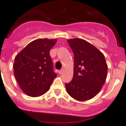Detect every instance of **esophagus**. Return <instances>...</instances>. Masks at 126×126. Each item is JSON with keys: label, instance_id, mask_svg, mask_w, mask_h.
Masks as SVG:
<instances>
[{"label": "esophagus", "instance_id": "1", "mask_svg": "<svg viewBox=\"0 0 126 126\" xmlns=\"http://www.w3.org/2000/svg\"><path fill=\"white\" fill-rule=\"evenodd\" d=\"M63 69H62L61 70H60L59 71H58V73H59V74H62V73H63Z\"/></svg>", "mask_w": 126, "mask_h": 126}]
</instances>
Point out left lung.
Instances as JSON below:
<instances>
[{
  "label": "left lung",
  "instance_id": "8db88e82",
  "mask_svg": "<svg viewBox=\"0 0 126 126\" xmlns=\"http://www.w3.org/2000/svg\"><path fill=\"white\" fill-rule=\"evenodd\" d=\"M74 53V73L71 81L65 84L71 97L79 101L94 98L105 82L108 66L103 53L95 46L79 38L68 39Z\"/></svg>",
  "mask_w": 126,
  "mask_h": 126
}]
</instances>
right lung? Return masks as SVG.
<instances>
[{
  "label": "right lung",
  "mask_w": 126,
  "mask_h": 126,
  "mask_svg": "<svg viewBox=\"0 0 126 126\" xmlns=\"http://www.w3.org/2000/svg\"><path fill=\"white\" fill-rule=\"evenodd\" d=\"M57 41L36 39L27 45L15 57V76L21 90L28 95L36 97L44 94L57 77L49 53Z\"/></svg>",
  "instance_id": "right-lung-1"
}]
</instances>
